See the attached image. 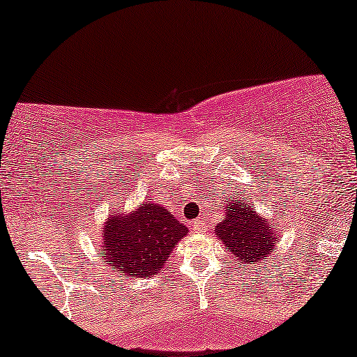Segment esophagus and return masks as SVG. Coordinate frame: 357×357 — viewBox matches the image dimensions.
<instances>
[{
  "instance_id": "obj_1",
  "label": "esophagus",
  "mask_w": 357,
  "mask_h": 357,
  "mask_svg": "<svg viewBox=\"0 0 357 357\" xmlns=\"http://www.w3.org/2000/svg\"><path fill=\"white\" fill-rule=\"evenodd\" d=\"M192 229L197 234H202V232H206V229H208V224H206V221H204V219L202 218V219H198V221H195L193 224H192Z\"/></svg>"
}]
</instances>
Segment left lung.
<instances>
[{
	"label": "left lung",
	"instance_id": "1",
	"mask_svg": "<svg viewBox=\"0 0 357 357\" xmlns=\"http://www.w3.org/2000/svg\"><path fill=\"white\" fill-rule=\"evenodd\" d=\"M280 229L273 219L261 216L247 203V198L237 195L224 204V219L214 227V234L229 248L237 265H265V258L275 252Z\"/></svg>",
	"mask_w": 357,
	"mask_h": 357
}]
</instances>
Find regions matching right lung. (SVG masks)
<instances>
[{
    "label": "right lung",
    "instance_id": "add662e5",
    "mask_svg": "<svg viewBox=\"0 0 357 357\" xmlns=\"http://www.w3.org/2000/svg\"><path fill=\"white\" fill-rule=\"evenodd\" d=\"M102 248L112 270L136 278L162 271L174 248L188 234L169 209L146 202L135 211L112 213L104 222Z\"/></svg>",
    "mask_w": 357,
    "mask_h": 357
}]
</instances>
